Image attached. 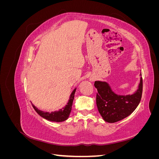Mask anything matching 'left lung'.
I'll list each match as a JSON object with an SVG mask.
<instances>
[{"mask_svg": "<svg viewBox=\"0 0 159 159\" xmlns=\"http://www.w3.org/2000/svg\"><path fill=\"white\" fill-rule=\"evenodd\" d=\"M94 85L98 89L96 95L98 109L106 122L115 123L127 117L135 110L141 102L143 93L142 78L139 89L132 95L115 94L105 81H95Z\"/></svg>", "mask_w": 159, "mask_h": 159, "instance_id": "1", "label": "left lung"}]
</instances>
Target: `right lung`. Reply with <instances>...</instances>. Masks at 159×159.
<instances>
[{"mask_svg": "<svg viewBox=\"0 0 159 159\" xmlns=\"http://www.w3.org/2000/svg\"><path fill=\"white\" fill-rule=\"evenodd\" d=\"M75 92V89L73 91V92H72L71 94L68 105H66V106L65 107L59 110L58 111H54L51 113L44 112L38 109L32 103V105L36 111L43 118H44L47 120H49V121H56V122L64 121H66V120L68 118L69 115L70 114L71 110L72 108V104H73V101L74 99Z\"/></svg>", "mask_w": 159, "mask_h": 159, "instance_id": "obj_1", "label": "right lung"}]
</instances>
